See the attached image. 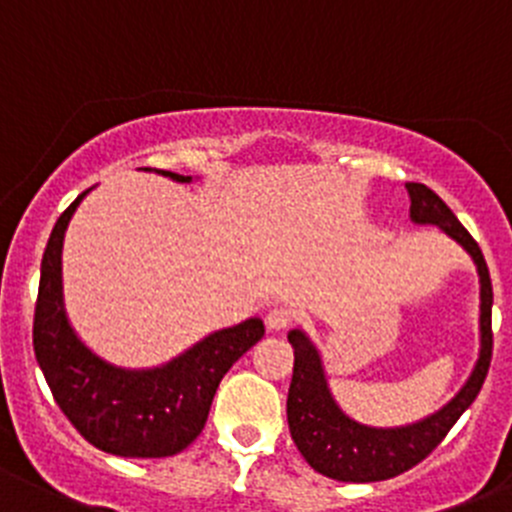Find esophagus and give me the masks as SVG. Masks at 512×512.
<instances>
[{"mask_svg": "<svg viewBox=\"0 0 512 512\" xmlns=\"http://www.w3.org/2000/svg\"><path fill=\"white\" fill-rule=\"evenodd\" d=\"M295 321V310L288 308V305H275V308L267 313V326L272 331H283V328H290Z\"/></svg>", "mask_w": 512, "mask_h": 512, "instance_id": "34e87169", "label": "esophagus"}]
</instances>
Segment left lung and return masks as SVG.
I'll use <instances>...</instances> for the list:
<instances>
[{
    "label": "left lung",
    "instance_id": "left-lung-1",
    "mask_svg": "<svg viewBox=\"0 0 512 512\" xmlns=\"http://www.w3.org/2000/svg\"><path fill=\"white\" fill-rule=\"evenodd\" d=\"M407 191L414 222L437 224L475 260L480 272V358L470 381L437 414L409 427L376 429L353 422L338 409L328 391L318 351L303 331H290L288 341L295 351L293 381L288 391L290 437L315 472L341 482L389 480L419 465L480 394L493 358V283L480 245L429 186L409 181Z\"/></svg>",
    "mask_w": 512,
    "mask_h": 512
}]
</instances>
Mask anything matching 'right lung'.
Masks as SVG:
<instances>
[{
	"label": "right lung",
	"instance_id": "obj_1",
	"mask_svg": "<svg viewBox=\"0 0 512 512\" xmlns=\"http://www.w3.org/2000/svg\"><path fill=\"white\" fill-rule=\"evenodd\" d=\"M176 181L191 176L161 171ZM83 191L55 222L40 267L32 323L35 358L57 407L93 447L121 457H171L202 434L219 381L262 336L260 318L224 328L154 371H126L100 361L62 310L60 252Z\"/></svg>",
	"mask_w": 512,
	"mask_h": 512
}]
</instances>
